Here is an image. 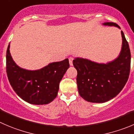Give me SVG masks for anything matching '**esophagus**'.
Masks as SVG:
<instances>
[{"instance_id": "1", "label": "esophagus", "mask_w": 134, "mask_h": 134, "mask_svg": "<svg viewBox=\"0 0 134 134\" xmlns=\"http://www.w3.org/2000/svg\"><path fill=\"white\" fill-rule=\"evenodd\" d=\"M72 60H73V58H72V57H70V58H69V64L71 66L72 65Z\"/></svg>"}]
</instances>
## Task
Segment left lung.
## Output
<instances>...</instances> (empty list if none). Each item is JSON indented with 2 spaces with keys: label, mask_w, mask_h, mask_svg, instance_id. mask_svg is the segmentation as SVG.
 I'll return each mask as SVG.
<instances>
[{
  "label": "left lung",
  "mask_w": 134,
  "mask_h": 134,
  "mask_svg": "<svg viewBox=\"0 0 134 134\" xmlns=\"http://www.w3.org/2000/svg\"><path fill=\"white\" fill-rule=\"evenodd\" d=\"M103 25L120 27L105 22ZM122 47L116 58L106 63L75 58L72 63L77 71L76 83L80 96L91 103H105L116 97L125 86L130 75L131 54L129 45L121 31Z\"/></svg>",
  "instance_id": "left-lung-1"
}]
</instances>
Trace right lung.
I'll use <instances>...</instances> for the list:
<instances>
[{
    "mask_svg": "<svg viewBox=\"0 0 134 134\" xmlns=\"http://www.w3.org/2000/svg\"><path fill=\"white\" fill-rule=\"evenodd\" d=\"M6 52V72L10 85L18 96L33 105H46L56 97L59 84L69 67V59L52 62L37 70H28L15 63Z\"/></svg>",
    "mask_w": 134,
    "mask_h": 134,
    "instance_id": "1",
    "label": "right lung"
}]
</instances>
